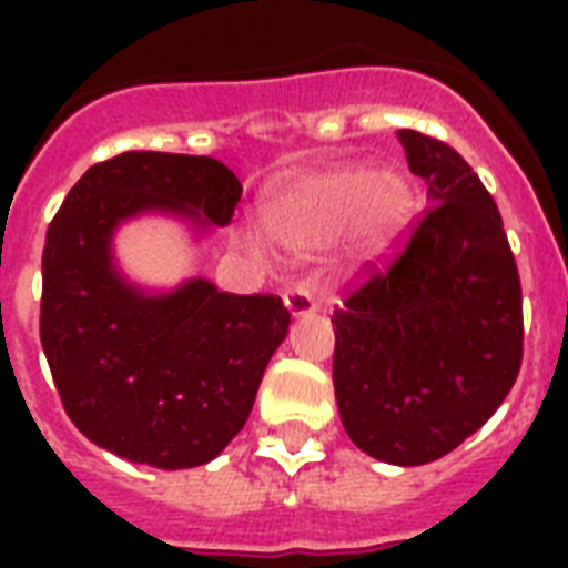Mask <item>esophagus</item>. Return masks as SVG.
Segmentation results:
<instances>
[{
  "instance_id": "obj_1",
  "label": "esophagus",
  "mask_w": 568,
  "mask_h": 568,
  "mask_svg": "<svg viewBox=\"0 0 568 568\" xmlns=\"http://www.w3.org/2000/svg\"><path fill=\"white\" fill-rule=\"evenodd\" d=\"M283 301H285V310H288V315H292V318H303V315L318 312V301H315V294H312L303 283L288 285V288L283 292Z\"/></svg>"
}]
</instances>
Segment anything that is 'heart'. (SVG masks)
I'll return each mask as SVG.
<instances>
[{"instance_id":"heart-1","label":"heart","mask_w":568,"mask_h":568,"mask_svg":"<svg viewBox=\"0 0 568 568\" xmlns=\"http://www.w3.org/2000/svg\"><path fill=\"white\" fill-rule=\"evenodd\" d=\"M422 209L413 180L377 164L351 162L312 171L288 182L265 205V235L283 256L310 258L347 232L365 262L395 256ZM250 247L265 241L250 235Z\"/></svg>"}]
</instances>
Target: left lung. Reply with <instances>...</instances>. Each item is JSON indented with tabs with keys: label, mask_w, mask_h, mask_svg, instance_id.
Instances as JSON below:
<instances>
[{
	"label": "left lung",
	"mask_w": 568,
	"mask_h": 568,
	"mask_svg": "<svg viewBox=\"0 0 568 568\" xmlns=\"http://www.w3.org/2000/svg\"><path fill=\"white\" fill-rule=\"evenodd\" d=\"M427 182L409 244L333 312V386L356 448L424 466L480 430L521 368V283L498 205L466 159L400 129Z\"/></svg>",
	"instance_id": "obj_1"
}]
</instances>
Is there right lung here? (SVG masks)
<instances>
[{
  "label": "right lung",
  "instance_id": "obj_1",
  "mask_svg": "<svg viewBox=\"0 0 568 568\" xmlns=\"http://www.w3.org/2000/svg\"><path fill=\"white\" fill-rule=\"evenodd\" d=\"M239 200V176L217 159L132 150L88 168L49 223L40 342L93 445L176 471L217 457L247 422L292 324L283 301L217 292L203 276L146 292L114 262V232L132 217L171 214L205 235Z\"/></svg>",
  "mask_w": 568,
  "mask_h": 568
}]
</instances>
